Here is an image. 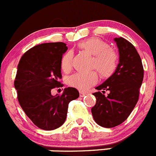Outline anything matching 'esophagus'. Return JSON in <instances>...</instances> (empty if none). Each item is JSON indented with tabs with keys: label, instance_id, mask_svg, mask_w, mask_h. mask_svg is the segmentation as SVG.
<instances>
[{
	"label": "esophagus",
	"instance_id": "34e87169",
	"mask_svg": "<svg viewBox=\"0 0 156 156\" xmlns=\"http://www.w3.org/2000/svg\"><path fill=\"white\" fill-rule=\"evenodd\" d=\"M87 94H88V93L85 92V91H80V96H81V97H83V96L86 95Z\"/></svg>",
	"mask_w": 156,
	"mask_h": 156
}]
</instances>
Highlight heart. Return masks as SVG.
I'll return each instance as SVG.
<instances>
[{
    "label": "heart",
    "instance_id": "1",
    "mask_svg": "<svg viewBox=\"0 0 156 156\" xmlns=\"http://www.w3.org/2000/svg\"><path fill=\"white\" fill-rule=\"evenodd\" d=\"M78 47L89 55L94 56L92 67L98 70L103 77L111 76L117 68L118 57L112 49L109 48L108 44L99 38L92 37L78 44ZM73 53L71 51L65 52L61 59V68L68 72L72 68ZM98 81V75L95 71L88 73L78 72L68 78L71 86L84 91L94 85Z\"/></svg>",
    "mask_w": 156,
    "mask_h": 156
}]
</instances>
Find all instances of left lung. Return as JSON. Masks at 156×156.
Wrapping results in <instances>:
<instances>
[{
  "label": "left lung",
  "mask_w": 156,
  "mask_h": 156,
  "mask_svg": "<svg viewBox=\"0 0 156 156\" xmlns=\"http://www.w3.org/2000/svg\"><path fill=\"white\" fill-rule=\"evenodd\" d=\"M114 41L119 48V65L112 75L96 87L98 92L93 93L96 104L91 113L96 123L105 128L115 127L127 119L137 104L144 77L142 60L133 44L122 37ZM105 90L109 91L107 96Z\"/></svg>",
  "instance_id": "8db88e82"
}]
</instances>
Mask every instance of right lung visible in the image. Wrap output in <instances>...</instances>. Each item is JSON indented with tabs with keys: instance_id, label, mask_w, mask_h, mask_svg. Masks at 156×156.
I'll list each match as a JSON object with an SVG mask.
<instances>
[{
	"instance_id": "1",
	"label": "right lung",
	"mask_w": 156,
	"mask_h": 156,
	"mask_svg": "<svg viewBox=\"0 0 156 156\" xmlns=\"http://www.w3.org/2000/svg\"><path fill=\"white\" fill-rule=\"evenodd\" d=\"M68 50L63 42L44 43L29 49L17 65L14 87L21 108L32 122L44 130H54L66 120L68 104L79 97L68 87L62 94L52 95L62 85L61 59Z\"/></svg>"
}]
</instances>
